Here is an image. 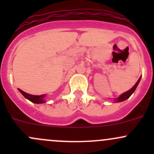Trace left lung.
<instances>
[{
  "label": "left lung",
  "mask_w": 154,
  "mask_h": 154,
  "mask_svg": "<svg viewBox=\"0 0 154 154\" xmlns=\"http://www.w3.org/2000/svg\"><path fill=\"white\" fill-rule=\"evenodd\" d=\"M140 80H141V77H139V80H138V81L136 82V83L134 85V86H133V88H130V89L129 90V91H126V92L123 93V94H122V95L120 96V97H118V98H116V102H122V101H124V100H127V98H129V97H130V96H131V94H133V92H134L135 90H136V87H137L138 84H139V81H140Z\"/></svg>",
  "instance_id": "obj_1"
}]
</instances>
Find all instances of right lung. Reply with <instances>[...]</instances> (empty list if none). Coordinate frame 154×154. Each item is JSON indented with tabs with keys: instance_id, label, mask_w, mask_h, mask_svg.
<instances>
[{
	"instance_id": "1",
	"label": "right lung",
	"mask_w": 154,
	"mask_h": 154,
	"mask_svg": "<svg viewBox=\"0 0 154 154\" xmlns=\"http://www.w3.org/2000/svg\"><path fill=\"white\" fill-rule=\"evenodd\" d=\"M20 92L27 99H28L29 100H30L31 102L35 103H45L44 97L45 96V94H41V95H32V94H29L28 93L24 92V91L21 90L20 88H18Z\"/></svg>"
}]
</instances>
